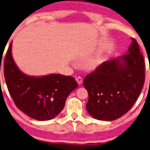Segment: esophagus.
Segmentation results:
<instances>
[{
	"mask_svg": "<svg viewBox=\"0 0 150 150\" xmlns=\"http://www.w3.org/2000/svg\"><path fill=\"white\" fill-rule=\"evenodd\" d=\"M75 79H76L77 82L78 83V84H79V85H80V84H82V82H83V79H82V78H81V77H77L76 78H75Z\"/></svg>",
	"mask_w": 150,
	"mask_h": 150,
	"instance_id": "34e87169",
	"label": "esophagus"
}]
</instances>
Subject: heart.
<instances>
[{
  "label": "heart",
  "instance_id": "obj_1",
  "mask_svg": "<svg viewBox=\"0 0 150 150\" xmlns=\"http://www.w3.org/2000/svg\"><path fill=\"white\" fill-rule=\"evenodd\" d=\"M98 64V62L97 60H93L92 62H91L90 63V66H91V67H96V66H97V65Z\"/></svg>",
  "mask_w": 150,
  "mask_h": 150
}]
</instances>
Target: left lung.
Returning <instances> with one entry per match:
<instances>
[{
  "label": "left lung",
  "mask_w": 150,
  "mask_h": 150,
  "mask_svg": "<svg viewBox=\"0 0 150 150\" xmlns=\"http://www.w3.org/2000/svg\"><path fill=\"white\" fill-rule=\"evenodd\" d=\"M145 81V63L136 39L126 54L103 62L86 75L84 86L88 93V113L99 120L111 121L129 111Z\"/></svg>",
  "instance_id": "left-lung-1"
}]
</instances>
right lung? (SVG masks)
Here are the masks:
<instances>
[{"mask_svg": "<svg viewBox=\"0 0 150 150\" xmlns=\"http://www.w3.org/2000/svg\"><path fill=\"white\" fill-rule=\"evenodd\" d=\"M12 41L4 62V75L15 105L26 115L37 120H49L64 109L69 95L78 86L75 78L51 73L33 76L24 73L15 63Z\"/></svg>", "mask_w": 150, "mask_h": 150, "instance_id": "right-lung-1", "label": "right lung"}]
</instances>
